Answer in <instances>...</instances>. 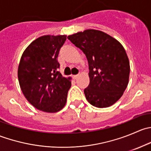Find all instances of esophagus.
<instances>
[{
  "label": "esophagus",
  "instance_id": "esophagus-1",
  "mask_svg": "<svg viewBox=\"0 0 151 151\" xmlns=\"http://www.w3.org/2000/svg\"><path fill=\"white\" fill-rule=\"evenodd\" d=\"M78 76H79L78 74H76V75H73L72 77H73V79H74V80H76V79L78 77Z\"/></svg>",
  "mask_w": 151,
  "mask_h": 151
}]
</instances>
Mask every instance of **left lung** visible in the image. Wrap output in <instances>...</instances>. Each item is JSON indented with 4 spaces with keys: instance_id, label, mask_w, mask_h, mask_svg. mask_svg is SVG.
I'll list each match as a JSON object with an SVG mask.
<instances>
[{
    "instance_id": "left-lung-1",
    "label": "left lung",
    "mask_w": 151,
    "mask_h": 151,
    "mask_svg": "<svg viewBox=\"0 0 151 151\" xmlns=\"http://www.w3.org/2000/svg\"><path fill=\"white\" fill-rule=\"evenodd\" d=\"M67 38L88 60L90 83L84 90L86 99L99 108L112 106L122 96L129 83L130 65L122 45L104 32L93 29Z\"/></svg>"
}]
</instances>
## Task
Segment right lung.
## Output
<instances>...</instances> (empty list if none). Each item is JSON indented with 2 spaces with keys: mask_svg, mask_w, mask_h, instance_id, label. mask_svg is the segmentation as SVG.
Listing matches in <instances>:
<instances>
[{
  "mask_svg": "<svg viewBox=\"0 0 151 151\" xmlns=\"http://www.w3.org/2000/svg\"><path fill=\"white\" fill-rule=\"evenodd\" d=\"M66 35L41 36L28 45L18 66V80L26 99L36 109L57 112L64 107L71 77L58 71V56Z\"/></svg>",
  "mask_w": 151,
  "mask_h": 151,
  "instance_id": "add662e5",
  "label": "right lung"
}]
</instances>
